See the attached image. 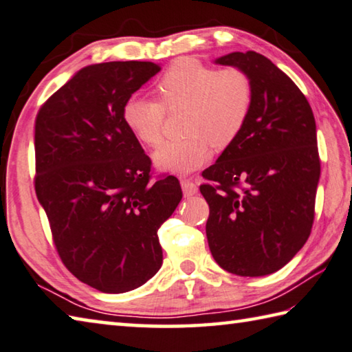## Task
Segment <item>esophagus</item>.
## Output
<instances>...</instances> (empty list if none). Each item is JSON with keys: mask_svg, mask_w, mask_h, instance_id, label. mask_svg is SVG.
Returning a JSON list of instances; mask_svg holds the SVG:
<instances>
[{"mask_svg": "<svg viewBox=\"0 0 352 352\" xmlns=\"http://www.w3.org/2000/svg\"><path fill=\"white\" fill-rule=\"evenodd\" d=\"M182 189H183V192H184V195H186V197H190V195L197 194V190H198L197 184L192 180H186V178H184V180H182Z\"/></svg>", "mask_w": 352, "mask_h": 352, "instance_id": "esophagus-1", "label": "esophagus"}]
</instances>
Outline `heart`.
<instances>
[{
  "mask_svg": "<svg viewBox=\"0 0 352 352\" xmlns=\"http://www.w3.org/2000/svg\"><path fill=\"white\" fill-rule=\"evenodd\" d=\"M158 101L132 95L123 106V121L138 142L160 144L164 109H186L182 142H168L154 154L157 168L189 174L209 162L215 149L235 142L252 106V86L239 69L204 66L190 58L175 61L157 81Z\"/></svg>",
  "mask_w": 352,
  "mask_h": 352,
  "instance_id": "heart-1",
  "label": "heart"
}]
</instances>
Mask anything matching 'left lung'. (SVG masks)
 Segmentation results:
<instances>
[{
  "instance_id": "8db88e82",
  "label": "left lung",
  "mask_w": 352,
  "mask_h": 352,
  "mask_svg": "<svg viewBox=\"0 0 352 352\" xmlns=\"http://www.w3.org/2000/svg\"><path fill=\"white\" fill-rule=\"evenodd\" d=\"M248 75L252 106L246 124L215 164L203 170L209 204L206 237L223 270L241 277L272 274L308 240L320 158L316 120L302 91L254 50L215 60Z\"/></svg>"
}]
</instances>
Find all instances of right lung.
Masks as SVG:
<instances>
[{"label":"right lung","mask_w":352,"mask_h":352,"mask_svg":"<svg viewBox=\"0 0 352 352\" xmlns=\"http://www.w3.org/2000/svg\"><path fill=\"white\" fill-rule=\"evenodd\" d=\"M160 69L151 61L82 67L35 120V192L56 251L80 282L106 294L158 272L157 231L183 197L174 175L151 182V158L123 121L126 101Z\"/></svg>","instance_id":"obj_1"}]
</instances>
